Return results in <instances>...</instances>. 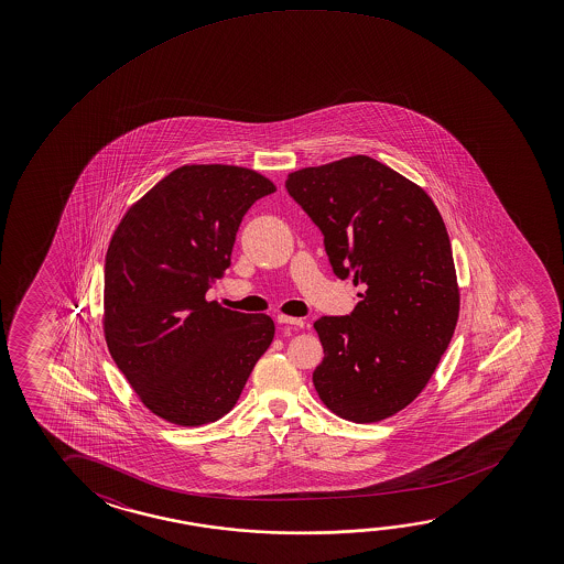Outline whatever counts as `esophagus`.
Returning a JSON list of instances; mask_svg holds the SVG:
<instances>
[{
  "instance_id": "esophagus-1",
  "label": "esophagus",
  "mask_w": 564,
  "mask_h": 564,
  "mask_svg": "<svg viewBox=\"0 0 564 564\" xmlns=\"http://www.w3.org/2000/svg\"><path fill=\"white\" fill-rule=\"evenodd\" d=\"M278 323L286 324V326H295V328H303V326H305V323H303V318H295V316H285V314H279Z\"/></svg>"
}]
</instances>
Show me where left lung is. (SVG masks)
Listing matches in <instances>:
<instances>
[{"label": "left lung", "instance_id": "1", "mask_svg": "<svg viewBox=\"0 0 564 564\" xmlns=\"http://www.w3.org/2000/svg\"><path fill=\"white\" fill-rule=\"evenodd\" d=\"M286 193L323 231L336 278H354L360 303L323 316L314 389L333 413L378 423L425 389L453 338L460 293L453 248L431 196L366 155L306 166Z\"/></svg>", "mask_w": 564, "mask_h": 564}]
</instances>
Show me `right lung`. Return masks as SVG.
<instances>
[{"instance_id": "1", "label": "right lung", "mask_w": 564, "mask_h": 564, "mask_svg": "<svg viewBox=\"0 0 564 564\" xmlns=\"http://www.w3.org/2000/svg\"><path fill=\"white\" fill-rule=\"evenodd\" d=\"M275 191L243 166H178L111 236L104 265L108 350L143 405L173 425L226 415L275 336L268 314L206 301L230 268L241 218Z\"/></svg>"}]
</instances>
